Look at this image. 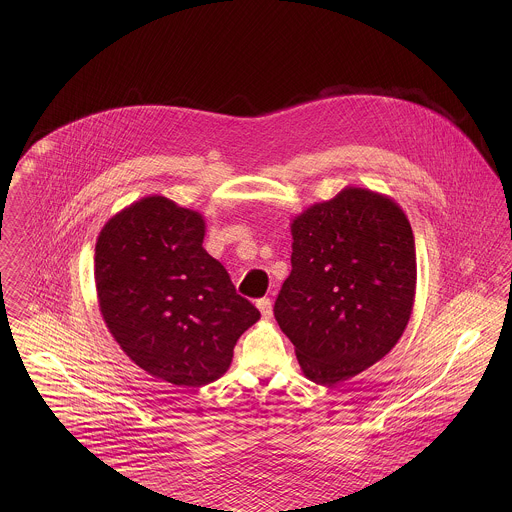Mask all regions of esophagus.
I'll return each mask as SVG.
<instances>
[{
    "label": "esophagus",
    "instance_id": "esophagus-1",
    "mask_svg": "<svg viewBox=\"0 0 512 512\" xmlns=\"http://www.w3.org/2000/svg\"><path fill=\"white\" fill-rule=\"evenodd\" d=\"M257 307H259V311H261V315H263V317H272V301H270L268 297H261V299H257Z\"/></svg>",
    "mask_w": 512,
    "mask_h": 512
}]
</instances>
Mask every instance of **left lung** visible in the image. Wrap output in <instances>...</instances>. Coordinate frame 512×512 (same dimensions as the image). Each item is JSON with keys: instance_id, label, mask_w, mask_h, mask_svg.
Instances as JSON below:
<instances>
[{"instance_id": "obj_1", "label": "left lung", "mask_w": 512, "mask_h": 512, "mask_svg": "<svg viewBox=\"0 0 512 512\" xmlns=\"http://www.w3.org/2000/svg\"><path fill=\"white\" fill-rule=\"evenodd\" d=\"M292 272L274 317L303 374L334 386L403 336L416 288L411 224L386 195L345 188L292 222Z\"/></svg>"}]
</instances>
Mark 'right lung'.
I'll return each mask as SVG.
<instances>
[{"label":"right lung","instance_id":"obj_1","mask_svg":"<svg viewBox=\"0 0 512 512\" xmlns=\"http://www.w3.org/2000/svg\"><path fill=\"white\" fill-rule=\"evenodd\" d=\"M203 236L199 213L149 195L109 220L96 244L94 276L109 332L136 365L174 386L215 382L238 338L261 318L203 249Z\"/></svg>","mask_w":512,"mask_h":512}]
</instances>
